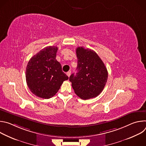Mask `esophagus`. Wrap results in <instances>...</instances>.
<instances>
[{
    "label": "esophagus",
    "mask_w": 146,
    "mask_h": 146,
    "mask_svg": "<svg viewBox=\"0 0 146 146\" xmlns=\"http://www.w3.org/2000/svg\"><path fill=\"white\" fill-rule=\"evenodd\" d=\"M70 74H71V72H70V71H69V72H68L66 73V74H67V76H68V77H69V76H70Z\"/></svg>",
    "instance_id": "34e87169"
}]
</instances>
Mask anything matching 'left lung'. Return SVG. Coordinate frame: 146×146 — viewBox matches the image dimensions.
Masks as SVG:
<instances>
[{
  "label": "left lung",
  "instance_id": "obj_1",
  "mask_svg": "<svg viewBox=\"0 0 146 146\" xmlns=\"http://www.w3.org/2000/svg\"><path fill=\"white\" fill-rule=\"evenodd\" d=\"M77 73L69 77L75 94L82 99L98 96L105 87L108 78L107 69L92 50L82 47L76 48Z\"/></svg>",
  "mask_w": 146,
  "mask_h": 146
}]
</instances>
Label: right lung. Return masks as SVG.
Returning <instances> with one entry per match:
<instances>
[{
  "instance_id": "right-lung-1",
  "label": "right lung",
  "mask_w": 146,
  "mask_h": 146,
  "mask_svg": "<svg viewBox=\"0 0 146 146\" xmlns=\"http://www.w3.org/2000/svg\"><path fill=\"white\" fill-rule=\"evenodd\" d=\"M58 47L48 46L32 56L26 69V81L31 91L36 96L49 99L54 96L68 76L62 70L56 59Z\"/></svg>"
}]
</instances>
